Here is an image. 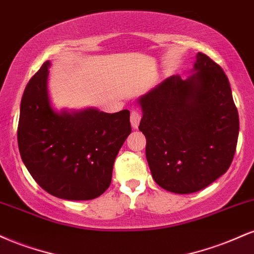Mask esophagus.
<instances>
[{
	"instance_id": "1",
	"label": "esophagus",
	"mask_w": 254,
	"mask_h": 254,
	"mask_svg": "<svg viewBox=\"0 0 254 254\" xmlns=\"http://www.w3.org/2000/svg\"><path fill=\"white\" fill-rule=\"evenodd\" d=\"M140 120H141V114H140L138 110H132V113H130V125H132L134 129L138 128Z\"/></svg>"
}]
</instances>
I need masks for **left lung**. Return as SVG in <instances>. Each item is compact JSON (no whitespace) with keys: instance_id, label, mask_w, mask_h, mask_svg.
I'll use <instances>...</instances> for the list:
<instances>
[{"instance_id":"8db88e82","label":"left lung","mask_w":254,"mask_h":254,"mask_svg":"<svg viewBox=\"0 0 254 254\" xmlns=\"http://www.w3.org/2000/svg\"><path fill=\"white\" fill-rule=\"evenodd\" d=\"M146 159L163 189L191 193L227 171L239 135V115L225 72L198 52L191 74L164 79L139 97Z\"/></svg>"}]
</instances>
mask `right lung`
Here are the masks:
<instances>
[{
	"label": "right lung",
	"mask_w": 254,
	"mask_h": 254,
	"mask_svg": "<svg viewBox=\"0 0 254 254\" xmlns=\"http://www.w3.org/2000/svg\"><path fill=\"white\" fill-rule=\"evenodd\" d=\"M50 66V61L44 63L21 100V158L51 195L70 201L96 198L109 188L115 158L132 132L130 113L109 114L94 107L57 110L49 91Z\"/></svg>",
	"instance_id": "1"
}]
</instances>
